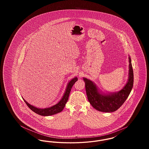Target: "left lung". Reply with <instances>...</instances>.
<instances>
[{
    "instance_id": "8db88e82",
    "label": "left lung",
    "mask_w": 149,
    "mask_h": 149,
    "mask_svg": "<svg viewBox=\"0 0 149 149\" xmlns=\"http://www.w3.org/2000/svg\"><path fill=\"white\" fill-rule=\"evenodd\" d=\"M129 78L127 83L117 93L111 94H100L97 88L92 81L83 78L88 99L95 109L100 112H112L117 111L126 101L134 84V72L130 57H129Z\"/></svg>"
}]
</instances>
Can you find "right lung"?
Masks as SVG:
<instances>
[{"label": "right lung", "instance_id": "right-lung-1", "mask_svg": "<svg viewBox=\"0 0 149 149\" xmlns=\"http://www.w3.org/2000/svg\"><path fill=\"white\" fill-rule=\"evenodd\" d=\"M77 80H78L77 77L73 78L69 83L68 85L67 86L66 91H65V93L64 96L62 98V99H61L60 101L56 105L51 107L50 108H45V109L37 108L29 104L24 99H23L24 100V101L26 103V104H27V106L29 107L32 111H33L35 113L38 114L39 115L43 116H51V115H53L55 114L58 113L63 110L64 107L65 106V104L66 103V102H68V99H69V96L70 93L71 91V88Z\"/></svg>", "mask_w": 149, "mask_h": 149}]
</instances>
